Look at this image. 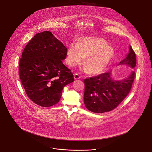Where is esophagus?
Segmentation results:
<instances>
[{
  "instance_id": "1",
  "label": "esophagus",
  "mask_w": 152,
  "mask_h": 152,
  "mask_svg": "<svg viewBox=\"0 0 152 152\" xmlns=\"http://www.w3.org/2000/svg\"><path fill=\"white\" fill-rule=\"evenodd\" d=\"M74 79H75V80L80 79V75H79L78 73H75L74 75Z\"/></svg>"
}]
</instances>
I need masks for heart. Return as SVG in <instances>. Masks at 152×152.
Segmentation results:
<instances>
[{
  "label": "heart",
  "mask_w": 152,
  "mask_h": 152,
  "mask_svg": "<svg viewBox=\"0 0 152 152\" xmlns=\"http://www.w3.org/2000/svg\"><path fill=\"white\" fill-rule=\"evenodd\" d=\"M114 54L113 48L109 47L104 39L87 37L68 47L67 61L69 66H74L86 58L85 66L88 72L97 74L104 70Z\"/></svg>",
  "instance_id": "obj_1"
}]
</instances>
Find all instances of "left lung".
<instances>
[{"instance_id":"1","label":"left lung","mask_w":152,"mask_h":152,"mask_svg":"<svg viewBox=\"0 0 152 152\" xmlns=\"http://www.w3.org/2000/svg\"><path fill=\"white\" fill-rule=\"evenodd\" d=\"M122 64H128L132 68L136 66V54L131 46L127 57L119 63ZM135 76V71H132L128 77L115 81L108 72L85 79L84 102L86 108L94 113H104L115 109L129 94Z\"/></svg>"}]
</instances>
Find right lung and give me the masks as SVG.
Listing matches in <instances>:
<instances>
[{
	"mask_svg": "<svg viewBox=\"0 0 152 152\" xmlns=\"http://www.w3.org/2000/svg\"><path fill=\"white\" fill-rule=\"evenodd\" d=\"M67 54L63 43L51 32L37 33L28 42L20 59L19 75L28 97L44 107L57 104L63 88L73 81L62 60Z\"/></svg>",
	"mask_w": 152,
	"mask_h": 152,
	"instance_id": "add662e5",
	"label": "right lung"
}]
</instances>
